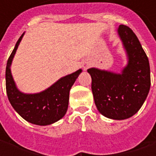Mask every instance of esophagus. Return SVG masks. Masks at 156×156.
I'll return each mask as SVG.
<instances>
[{
    "instance_id": "obj_1",
    "label": "esophagus",
    "mask_w": 156,
    "mask_h": 156,
    "mask_svg": "<svg viewBox=\"0 0 156 156\" xmlns=\"http://www.w3.org/2000/svg\"><path fill=\"white\" fill-rule=\"evenodd\" d=\"M89 66H90V63H89L88 62H84V63H83V68H84V69H87V68H88Z\"/></svg>"
}]
</instances>
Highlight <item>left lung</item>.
<instances>
[{
    "label": "left lung",
    "mask_w": 156,
    "mask_h": 156,
    "mask_svg": "<svg viewBox=\"0 0 156 156\" xmlns=\"http://www.w3.org/2000/svg\"><path fill=\"white\" fill-rule=\"evenodd\" d=\"M118 34L128 57V63L121 73L95 68L88 69V73L99 113L121 120L135 115L145 101L151 88V70L149 59L134 32L120 25Z\"/></svg>",
    "instance_id": "obj_1"
}]
</instances>
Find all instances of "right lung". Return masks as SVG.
I'll use <instances>...</instances> for the list:
<instances>
[{
	"label": "right lung",
	"mask_w": 156,
	"mask_h": 156,
	"mask_svg": "<svg viewBox=\"0 0 156 156\" xmlns=\"http://www.w3.org/2000/svg\"><path fill=\"white\" fill-rule=\"evenodd\" d=\"M23 35L24 33L16 41L6 63L5 88L7 97L13 108L25 120L37 125L51 124L61 119L66 114L69 92L82 69L62 77L44 91L37 94H24L19 91L12 78L11 65Z\"/></svg>",
	"instance_id": "right-lung-1"
}]
</instances>
